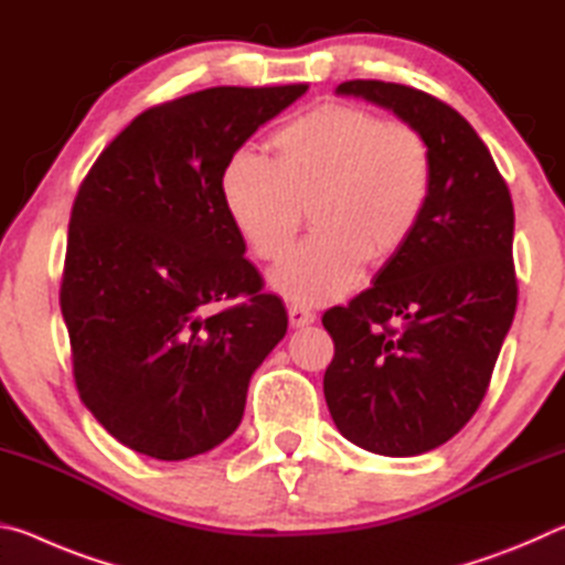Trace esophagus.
I'll use <instances>...</instances> for the list:
<instances>
[{
  "instance_id": "34e87169",
  "label": "esophagus",
  "mask_w": 565,
  "mask_h": 565,
  "mask_svg": "<svg viewBox=\"0 0 565 565\" xmlns=\"http://www.w3.org/2000/svg\"><path fill=\"white\" fill-rule=\"evenodd\" d=\"M313 319H317V313H313L311 309H306L303 303H289V321H291V327H296V329L309 327V323H313Z\"/></svg>"
}]
</instances>
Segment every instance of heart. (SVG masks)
<instances>
[{
	"instance_id": "heart-1",
	"label": "heart",
	"mask_w": 565,
	"mask_h": 565,
	"mask_svg": "<svg viewBox=\"0 0 565 565\" xmlns=\"http://www.w3.org/2000/svg\"><path fill=\"white\" fill-rule=\"evenodd\" d=\"M274 159L234 151L218 191L248 254L279 264L311 206L313 232L271 276L294 301L339 299L363 264L384 266L416 236L436 189V154L414 124L353 104H319L271 134Z\"/></svg>"
}]
</instances>
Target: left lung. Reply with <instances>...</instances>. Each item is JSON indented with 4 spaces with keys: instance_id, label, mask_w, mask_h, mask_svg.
<instances>
[{
    "instance_id": "obj_1",
    "label": "left lung",
    "mask_w": 565,
    "mask_h": 565,
    "mask_svg": "<svg viewBox=\"0 0 565 565\" xmlns=\"http://www.w3.org/2000/svg\"><path fill=\"white\" fill-rule=\"evenodd\" d=\"M431 141L436 189L416 236L371 289L323 313L333 359L323 396L339 431L381 456H418L471 420L511 329L519 279L513 202L461 114L414 87L351 79Z\"/></svg>"
}]
</instances>
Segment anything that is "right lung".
<instances>
[{"mask_svg":"<svg viewBox=\"0 0 565 565\" xmlns=\"http://www.w3.org/2000/svg\"><path fill=\"white\" fill-rule=\"evenodd\" d=\"M309 84L212 87L141 111L76 191L62 317L82 404L131 451L204 454L236 431L286 309L244 259L222 171Z\"/></svg>","mask_w":565,"mask_h":565,"instance_id":"add662e5","label":"right lung"}]
</instances>
